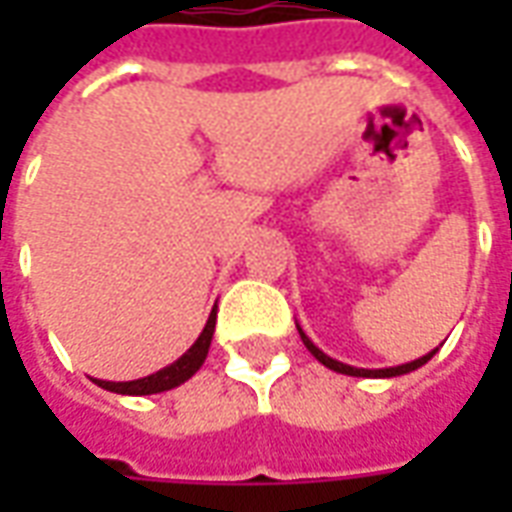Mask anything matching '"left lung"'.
I'll return each instance as SVG.
<instances>
[{"label": "left lung", "instance_id": "1", "mask_svg": "<svg viewBox=\"0 0 512 512\" xmlns=\"http://www.w3.org/2000/svg\"><path fill=\"white\" fill-rule=\"evenodd\" d=\"M299 334H301V340H304V345H307V351H310V354L315 356V359H318L321 365H326V367H329V370H337V373H345V376H362V378H392V376H403V373H411V370H417V367L425 365V362H428L430 356H433V354H436V351H439V348H436V351H430L428 356H422V359H414V362H408V365H400V367H386V370H359V367L343 365V362H337V359H332V356L323 354L321 348H315V345H312L310 337H307V334L301 332V329H299Z\"/></svg>", "mask_w": 512, "mask_h": 512}]
</instances>
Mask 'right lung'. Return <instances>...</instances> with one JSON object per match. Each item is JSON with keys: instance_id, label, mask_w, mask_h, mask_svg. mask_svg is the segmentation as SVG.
<instances>
[{"instance_id": "add662e5", "label": "right lung", "mask_w": 512, "mask_h": 512, "mask_svg": "<svg viewBox=\"0 0 512 512\" xmlns=\"http://www.w3.org/2000/svg\"><path fill=\"white\" fill-rule=\"evenodd\" d=\"M213 329H216V310L211 312V318L205 323V329L197 337V343L191 345L186 354L180 356L175 365L164 367V370H158L153 376L139 378V381H95L98 386H104L109 392H117V395H156V392H167V389H175L183 381H189L197 370L205 362V356H208V348H211V337Z\"/></svg>"}]
</instances>
